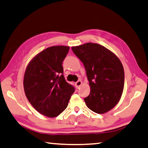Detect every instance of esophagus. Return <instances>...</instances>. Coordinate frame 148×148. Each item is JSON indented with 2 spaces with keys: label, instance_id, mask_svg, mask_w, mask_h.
Here are the masks:
<instances>
[{
  "label": "esophagus",
  "instance_id": "34e87169",
  "mask_svg": "<svg viewBox=\"0 0 148 148\" xmlns=\"http://www.w3.org/2000/svg\"><path fill=\"white\" fill-rule=\"evenodd\" d=\"M82 83H83L82 82L80 81V80H79V81H77V82L75 83V85H76L77 88H79V87H80V86H81V85H82Z\"/></svg>",
  "mask_w": 148,
  "mask_h": 148
}]
</instances>
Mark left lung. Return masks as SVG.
Returning <instances> with one entry per match:
<instances>
[{
  "label": "left lung",
  "instance_id": "left-lung-1",
  "mask_svg": "<svg viewBox=\"0 0 148 148\" xmlns=\"http://www.w3.org/2000/svg\"><path fill=\"white\" fill-rule=\"evenodd\" d=\"M72 50L83 63L89 82L86 106L98 114L108 112L119 103L123 90L124 71L120 59L97 43L87 42Z\"/></svg>",
  "mask_w": 148,
  "mask_h": 148
}]
</instances>
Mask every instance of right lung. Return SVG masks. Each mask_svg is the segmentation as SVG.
<instances>
[{
  "mask_svg": "<svg viewBox=\"0 0 148 148\" xmlns=\"http://www.w3.org/2000/svg\"><path fill=\"white\" fill-rule=\"evenodd\" d=\"M69 47H48L35 56L25 70L23 86L34 108L47 117L60 114L69 104L74 87L64 77L62 63Z\"/></svg>",
  "mask_w": 148,
  "mask_h": 148,
  "instance_id": "obj_1",
  "label": "right lung"
}]
</instances>
